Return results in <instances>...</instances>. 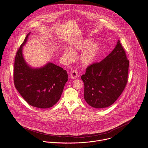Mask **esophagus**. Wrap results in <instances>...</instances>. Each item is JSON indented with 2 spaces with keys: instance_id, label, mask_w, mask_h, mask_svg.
<instances>
[{
  "instance_id": "esophagus-1",
  "label": "esophagus",
  "mask_w": 148,
  "mask_h": 148,
  "mask_svg": "<svg viewBox=\"0 0 148 148\" xmlns=\"http://www.w3.org/2000/svg\"><path fill=\"white\" fill-rule=\"evenodd\" d=\"M70 77L72 79H76L78 77V75H77V72L76 70H73L72 71L71 75H70Z\"/></svg>"
}]
</instances>
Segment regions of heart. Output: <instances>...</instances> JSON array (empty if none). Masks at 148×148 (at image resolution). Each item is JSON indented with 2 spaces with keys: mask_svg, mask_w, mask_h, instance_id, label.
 I'll use <instances>...</instances> for the list:
<instances>
[{
  "mask_svg": "<svg viewBox=\"0 0 148 148\" xmlns=\"http://www.w3.org/2000/svg\"><path fill=\"white\" fill-rule=\"evenodd\" d=\"M102 49L100 40H94L92 37L86 38L73 42L70 48H66L63 52V56L67 60H71L74 53L80 51L78 59L81 64L85 67L92 66L96 62Z\"/></svg>",
  "mask_w": 148,
  "mask_h": 148,
  "instance_id": "heart-1",
  "label": "heart"
}]
</instances>
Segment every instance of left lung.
I'll return each instance as SVG.
<instances>
[{
  "label": "left lung",
  "instance_id": "1",
  "mask_svg": "<svg viewBox=\"0 0 148 148\" xmlns=\"http://www.w3.org/2000/svg\"><path fill=\"white\" fill-rule=\"evenodd\" d=\"M128 67L129 61L118 40L111 53L101 62L89 66L81 76L87 103L95 108L112 105L125 87Z\"/></svg>",
  "mask_w": 148,
  "mask_h": 148
}]
</instances>
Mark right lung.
I'll return each instance as SVG.
<instances>
[{
  "mask_svg": "<svg viewBox=\"0 0 148 148\" xmlns=\"http://www.w3.org/2000/svg\"><path fill=\"white\" fill-rule=\"evenodd\" d=\"M17 51L14 66V84L19 93L30 105L39 108L53 106L59 100L68 77L63 68L49 62L39 68L31 67L25 61L23 46L29 36Z\"/></svg>",
  "mask_w": 148,
  "mask_h": 148,
  "instance_id": "add662e5",
  "label": "right lung"
}]
</instances>
